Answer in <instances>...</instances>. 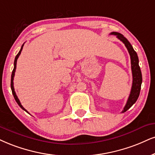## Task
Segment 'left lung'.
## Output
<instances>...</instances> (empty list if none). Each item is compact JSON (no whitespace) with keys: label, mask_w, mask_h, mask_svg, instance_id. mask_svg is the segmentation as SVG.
<instances>
[{"label":"left lung","mask_w":155,"mask_h":155,"mask_svg":"<svg viewBox=\"0 0 155 155\" xmlns=\"http://www.w3.org/2000/svg\"><path fill=\"white\" fill-rule=\"evenodd\" d=\"M110 34L112 35H116V37L118 39H120L125 45L126 47L128 49L129 55L131 58V71H132V77L133 82L131 90L129 95V98L127 102V104L124 106V110H122V113L126 112L128 109L131 108L133 106L134 104L136 103V101L139 98V93H140L141 85L142 83V72H141L140 67L139 65V58L137 56V54L134 49L132 47V46L129 41H128L127 38H125L121 34L118 33V32H111Z\"/></svg>","instance_id":"8db88e82"}]
</instances>
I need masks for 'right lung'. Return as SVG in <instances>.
<instances>
[{"instance_id":"1","label":"right lung","mask_w":155,"mask_h":155,"mask_svg":"<svg viewBox=\"0 0 155 155\" xmlns=\"http://www.w3.org/2000/svg\"><path fill=\"white\" fill-rule=\"evenodd\" d=\"M24 45H23L21 46V48L20 51H19V52L18 53V54H17V55H16V57H15V60H14V68H13V71H12V74H11V91H12V93H13V97H14L15 100H16V103H17V104H18V106H20L21 108L23 110H24L25 111H26V112L28 113V112L27 111V110H26V109H25V108H24V107L22 106V105L21 104V103H20V101H19V99L18 98V97H17V95H16V92H15V91H14V87H13V78H14V75H15V72H16L17 60H18V58L19 55H20V54H21V51H22V49H23V47H24Z\"/></svg>"}]
</instances>
